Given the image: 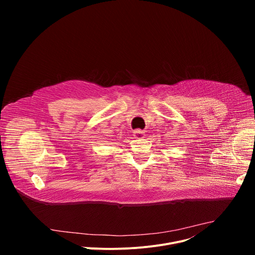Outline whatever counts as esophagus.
Here are the masks:
<instances>
[{"label":"esophagus","instance_id":"34e87169","mask_svg":"<svg viewBox=\"0 0 255 255\" xmlns=\"http://www.w3.org/2000/svg\"><path fill=\"white\" fill-rule=\"evenodd\" d=\"M133 136L134 138L136 139H143L145 137V132L142 131V130H139V129H136L133 131Z\"/></svg>","mask_w":255,"mask_h":255}]
</instances>
